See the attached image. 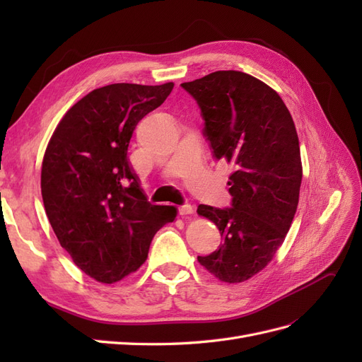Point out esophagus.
<instances>
[{
  "label": "esophagus",
  "instance_id": "obj_1",
  "mask_svg": "<svg viewBox=\"0 0 362 362\" xmlns=\"http://www.w3.org/2000/svg\"><path fill=\"white\" fill-rule=\"evenodd\" d=\"M178 213L181 216H187V214H192L193 213V206L190 204H184V205H180L178 206Z\"/></svg>",
  "mask_w": 362,
  "mask_h": 362
}]
</instances>
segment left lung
<instances>
[{"instance_id":"left-lung-1","label":"left lung","mask_w":362,"mask_h":362,"mask_svg":"<svg viewBox=\"0 0 362 362\" xmlns=\"http://www.w3.org/2000/svg\"><path fill=\"white\" fill-rule=\"evenodd\" d=\"M181 87L201 108L214 157L235 168L231 206H198L223 237L198 261L223 282H243L269 264L291 226L302 182L299 137L281 96L249 74L216 71Z\"/></svg>"}]
</instances>
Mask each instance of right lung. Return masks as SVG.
Returning <instances> with one entry per match:
<instances>
[{"instance_id":"obj_1","label":"right lung","mask_w":362,"mask_h":362,"mask_svg":"<svg viewBox=\"0 0 362 362\" xmlns=\"http://www.w3.org/2000/svg\"><path fill=\"white\" fill-rule=\"evenodd\" d=\"M173 83H117L86 95L68 113L43 156L40 187L62 247L86 275L113 284L144 264L152 238L177 208L152 205L127 157L139 120Z\"/></svg>"}]
</instances>
